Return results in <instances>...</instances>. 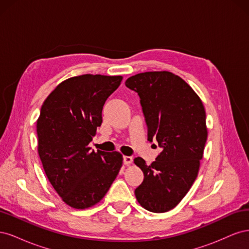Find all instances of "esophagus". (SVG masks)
Segmentation results:
<instances>
[{"mask_svg":"<svg viewBox=\"0 0 249 249\" xmlns=\"http://www.w3.org/2000/svg\"><path fill=\"white\" fill-rule=\"evenodd\" d=\"M133 162V158L132 157H130V156H124V163L125 164V165H129V164H131Z\"/></svg>","mask_w":249,"mask_h":249,"instance_id":"34e87169","label":"esophagus"}]
</instances>
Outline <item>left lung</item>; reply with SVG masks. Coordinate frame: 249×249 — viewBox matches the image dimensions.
<instances>
[{
    "mask_svg": "<svg viewBox=\"0 0 249 249\" xmlns=\"http://www.w3.org/2000/svg\"><path fill=\"white\" fill-rule=\"evenodd\" d=\"M125 86L140 97L147 140H157L162 149L150 165L140 157L134 159L144 175L135 195L150 212H167L197 177L208 137L206 111L193 89L169 71L135 74Z\"/></svg>",
    "mask_w": 249,
    "mask_h": 249,
    "instance_id": "1",
    "label": "left lung"
}]
</instances>
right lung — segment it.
<instances>
[{
	"label": "right lung",
	"instance_id": "1",
	"mask_svg": "<svg viewBox=\"0 0 249 249\" xmlns=\"http://www.w3.org/2000/svg\"><path fill=\"white\" fill-rule=\"evenodd\" d=\"M123 77L83 74L59 84L44 101L37 120L38 154L52 186L74 209L99 202L123 165L118 152L88 147L108 97Z\"/></svg>",
	"mask_w": 249,
	"mask_h": 249
}]
</instances>
